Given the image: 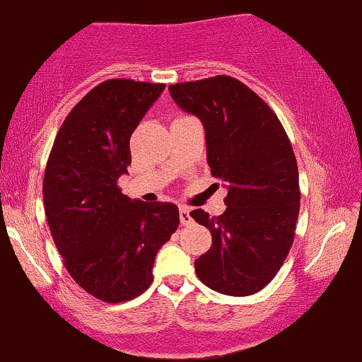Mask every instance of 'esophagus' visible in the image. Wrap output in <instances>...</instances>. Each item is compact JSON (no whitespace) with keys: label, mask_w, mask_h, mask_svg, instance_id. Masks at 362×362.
Instances as JSON below:
<instances>
[{"label":"esophagus","mask_w":362,"mask_h":362,"mask_svg":"<svg viewBox=\"0 0 362 362\" xmlns=\"http://www.w3.org/2000/svg\"><path fill=\"white\" fill-rule=\"evenodd\" d=\"M180 218L182 225H189L191 223V215H189V208L188 206H181L180 208Z\"/></svg>","instance_id":"34e87169"}]
</instances>
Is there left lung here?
<instances>
[{
  "label": "left lung",
  "mask_w": 362,
  "mask_h": 362,
  "mask_svg": "<svg viewBox=\"0 0 362 362\" xmlns=\"http://www.w3.org/2000/svg\"><path fill=\"white\" fill-rule=\"evenodd\" d=\"M169 93L202 120L211 176L228 189L222 215L189 214L211 233L194 271L223 295H254L271 283L295 239L300 182L290 139L273 110L230 76L171 84Z\"/></svg>",
  "instance_id": "1"
}]
</instances>
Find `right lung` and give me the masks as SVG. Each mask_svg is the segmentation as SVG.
I'll return each mask as SVG.
<instances>
[{"instance_id": "right-lung-1", "label": "right lung", "mask_w": 362, "mask_h": 362, "mask_svg": "<svg viewBox=\"0 0 362 362\" xmlns=\"http://www.w3.org/2000/svg\"><path fill=\"white\" fill-rule=\"evenodd\" d=\"M165 84L108 79L57 132L44 176V206L64 266L84 291L122 303L151 286L156 254L180 225L173 203H144L118 188L130 137Z\"/></svg>"}]
</instances>
